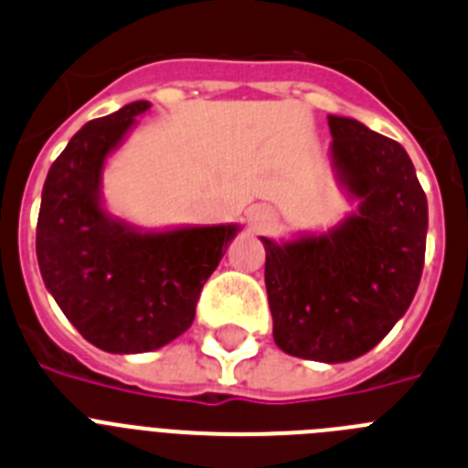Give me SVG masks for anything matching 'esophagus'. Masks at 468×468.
Listing matches in <instances>:
<instances>
[{
    "label": "esophagus",
    "instance_id": "34e87169",
    "mask_svg": "<svg viewBox=\"0 0 468 468\" xmlns=\"http://www.w3.org/2000/svg\"><path fill=\"white\" fill-rule=\"evenodd\" d=\"M247 218H250V229L257 230V233H261V230H268L275 221H278L275 211L271 209V207H261V205L251 207L250 214H247Z\"/></svg>",
    "mask_w": 468,
    "mask_h": 468
}]
</instances>
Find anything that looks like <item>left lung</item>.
Wrapping results in <instances>:
<instances>
[{
	"label": "left lung",
	"mask_w": 468,
	"mask_h": 468,
	"mask_svg": "<svg viewBox=\"0 0 468 468\" xmlns=\"http://www.w3.org/2000/svg\"><path fill=\"white\" fill-rule=\"evenodd\" d=\"M336 184L357 209L324 233L261 238L273 339L284 353L348 363L403 318L424 268L429 207L393 138L351 117H327Z\"/></svg>",
	"instance_id": "1"
}]
</instances>
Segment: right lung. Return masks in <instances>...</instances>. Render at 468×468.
I'll return each mask as SVG.
<instances>
[{
  "label": "right lung",
  "instance_id": "add662e5",
  "mask_svg": "<svg viewBox=\"0 0 468 468\" xmlns=\"http://www.w3.org/2000/svg\"><path fill=\"white\" fill-rule=\"evenodd\" d=\"M150 108L133 101L84 124L44 181L37 261L65 318L101 351L148 353L193 324L238 223L144 230L103 207V166Z\"/></svg>",
  "mask_w": 468,
  "mask_h": 468
}]
</instances>
